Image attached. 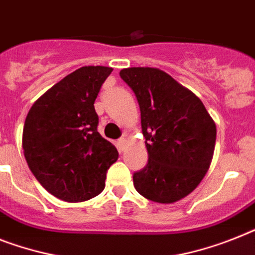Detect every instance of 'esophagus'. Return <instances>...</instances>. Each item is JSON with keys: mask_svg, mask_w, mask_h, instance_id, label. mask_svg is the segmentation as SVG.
<instances>
[{"mask_svg": "<svg viewBox=\"0 0 255 255\" xmlns=\"http://www.w3.org/2000/svg\"><path fill=\"white\" fill-rule=\"evenodd\" d=\"M117 146H119V150L120 151H124V148H125L126 146V138H120L119 140H117Z\"/></svg>", "mask_w": 255, "mask_h": 255, "instance_id": "1", "label": "esophagus"}]
</instances>
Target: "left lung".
<instances>
[{"label": "left lung", "mask_w": 255, "mask_h": 255, "mask_svg": "<svg viewBox=\"0 0 255 255\" xmlns=\"http://www.w3.org/2000/svg\"><path fill=\"white\" fill-rule=\"evenodd\" d=\"M120 75L136 96L148 163L132 174L144 198L173 203L199 185L211 164L216 125L201 99L156 67H128Z\"/></svg>", "instance_id": "8db88e82"}]
</instances>
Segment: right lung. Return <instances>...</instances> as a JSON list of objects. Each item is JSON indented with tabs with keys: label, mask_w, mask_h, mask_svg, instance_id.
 I'll return each instance as SVG.
<instances>
[{
	"label": "right lung",
	"mask_w": 255,
	"mask_h": 255,
	"mask_svg": "<svg viewBox=\"0 0 255 255\" xmlns=\"http://www.w3.org/2000/svg\"><path fill=\"white\" fill-rule=\"evenodd\" d=\"M112 67L83 66L41 95L29 109L22 146L41 186L65 202H83L104 190L119 151L98 131L94 103Z\"/></svg>",
	"instance_id": "obj_1"
}]
</instances>
